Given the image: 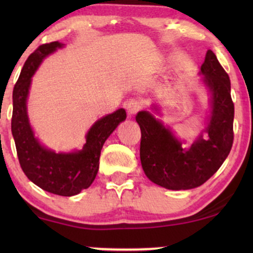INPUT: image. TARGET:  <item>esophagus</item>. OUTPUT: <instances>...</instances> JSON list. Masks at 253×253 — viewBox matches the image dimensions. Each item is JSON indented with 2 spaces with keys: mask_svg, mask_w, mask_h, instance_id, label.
I'll return each mask as SVG.
<instances>
[{
  "mask_svg": "<svg viewBox=\"0 0 253 253\" xmlns=\"http://www.w3.org/2000/svg\"><path fill=\"white\" fill-rule=\"evenodd\" d=\"M125 108H126L129 117H132V115L136 114L139 110L143 108V102L140 100H138V98H130V100L125 103Z\"/></svg>",
  "mask_w": 253,
  "mask_h": 253,
  "instance_id": "34e87169",
  "label": "esophagus"
}]
</instances>
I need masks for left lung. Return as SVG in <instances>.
<instances>
[{
	"mask_svg": "<svg viewBox=\"0 0 253 253\" xmlns=\"http://www.w3.org/2000/svg\"><path fill=\"white\" fill-rule=\"evenodd\" d=\"M202 81L211 91V114L205 136L200 135L185 150L169 128L149 112L135 120L141 130L140 161L150 181L171 190L200 187L219 170L233 144L234 104L231 81L213 51L201 65Z\"/></svg>",
	"mask_w": 253,
	"mask_h": 253,
	"instance_id": "left-lung-1",
	"label": "left lung"
}]
</instances>
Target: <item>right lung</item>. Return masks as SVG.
Instances as JSON below:
<instances>
[{
    "instance_id": "right-lung-1",
    "label": "right lung",
    "mask_w": 253,
    "mask_h": 253,
    "mask_svg": "<svg viewBox=\"0 0 253 253\" xmlns=\"http://www.w3.org/2000/svg\"><path fill=\"white\" fill-rule=\"evenodd\" d=\"M60 47L63 45L58 42L43 43L26 60L13 90L11 133L20 165L28 179L48 193L74 196L94 182L104 141L127 115L126 110L120 108L97 120L86 133L83 150L76 152L56 153L38 141L30 125L26 106L31 78L43 58Z\"/></svg>"
}]
</instances>
